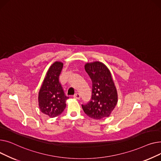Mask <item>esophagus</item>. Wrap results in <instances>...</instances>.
Segmentation results:
<instances>
[{
	"label": "esophagus",
	"instance_id": "obj_1",
	"mask_svg": "<svg viewBox=\"0 0 161 161\" xmlns=\"http://www.w3.org/2000/svg\"><path fill=\"white\" fill-rule=\"evenodd\" d=\"M73 97H74L75 99H80V95L79 93H75V95L73 96Z\"/></svg>",
	"mask_w": 161,
	"mask_h": 161
}]
</instances>
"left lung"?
<instances>
[{
    "mask_svg": "<svg viewBox=\"0 0 161 161\" xmlns=\"http://www.w3.org/2000/svg\"><path fill=\"white\" fill-rule=\"evenodd\" d=\"M84 69L92 81L90 101L82 105L89 117L100 119L110 116L118 103V93L110 70L102 62L86 63Z\"/></svg>",
    "mask_w": 161,
    "mask_h": 161,
    "instance_id": "1",
    "label": "left lung"
}]
</instances>
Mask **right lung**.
Returning a JSON list of instances; mask_svg holds the SVG:
<instances>
[{
    "label": "right lung",
    "instance_id": "1",
    "mask_svg": "<svg viewBox=\"0 0 161 161\" xmlns=\"http://www.w3.org/2000/svg\"><path fill=\"white\" fill-rule=\"evenodd\" d=\"M63 68V63L54 62L47 72L38 94L39 107L41 112L50 118L61 114L66 107V100L59 82V76Z\"/></svg>",
    "mask_w": 161,
    "mask_h": 161
}]
</instances>
